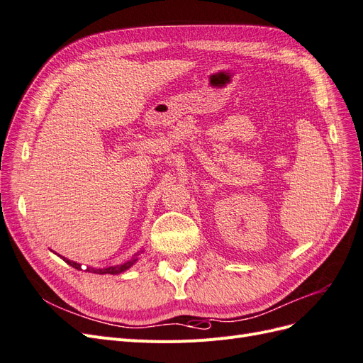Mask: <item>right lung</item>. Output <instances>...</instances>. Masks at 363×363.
<instances>
[{
	"mask_svg": "<svg viewBox=\"0 0 363 363\" xmlns=\"http://www.w3.org/2000/svg\"><path fill=\"white\" fill-rule=\"evenodd\" d=\"M142 252V251H140ZM138 256H139V252L138 255H135V257L131 259V260H128V262H125V263H121V265H116V267H108V268H86V271H89V272H94V274H121V272H124V271H127L128 268H131L135 265V262L138 260ZM62 257V256H60ZM65 262L68 263V265H71L72 268H75V269H82V265L80 263H77V262H72V260H69V259H67V257H62Z\"/></svg>",
	"mask_w": 363,
	"mask_h": 363,
	"instance_id": "add662e5",
	"label": "right lung"
}]
</instances>
